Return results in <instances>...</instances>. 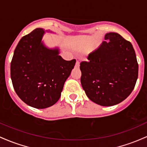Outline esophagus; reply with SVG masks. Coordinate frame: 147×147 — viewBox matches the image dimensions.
I'll use <instances>...</instances> for the list:
<instances>
[{"mask_svg":"<svg viewBox=\"0 0 147 147\" xmlns=\"http://www.w3.org/2000/svg\"><path fill=\"white\" fill-rule=\"evenodd\" d=\"M79 66H80V62H79V61L77 60V61H76V63L75 67H76V68H78Z\"/></svg>","mask_w":147,"mask_h":147,"instance_id":"esophagus-1","label":"esophagus"}]
</instances>
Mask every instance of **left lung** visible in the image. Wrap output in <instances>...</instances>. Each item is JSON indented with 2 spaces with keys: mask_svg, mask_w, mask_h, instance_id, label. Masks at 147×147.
I'll list each match as a JSON object with an SVG mask.
<instances>
[{
  "mask_svg": "<svg viewBox=\"0 0 147 147\" xmlns=\"http://www.w3.org/2000/svg\"><path fill=\"white\" fill-rule=\"evenodd\" d=\"M105 39L82 62L80 82L92 101L102 106L121 103L134 89L138 64L131 43L116 32L105 34Z\"/></svg>",
  "mask_w": 147,
  "mask_h": 147,
  "instance_id": "obj_1",
  "label": "left lung"
}]
</instances>
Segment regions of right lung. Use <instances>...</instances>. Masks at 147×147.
<instances>
[{
  "label": "right lung",
  "instance_id": "obj_1",
  "mask_svg": "<svg viewBox=\"0 0 147 147\" xmlns=\"http://www.w3.org/2000/svg\"><path fill=\"white\" fill-rule=\"evenodd\" d=\"M44 34V29L36 28L21 38L10 66L16 94L26 104L37 109L52 106L59 100L76 64L75 59L64 60L59 55L58 48L46 47L42 41Z\"/></svg>",
  "mask_w": 147,
  "mask_h": 147
}]
</instances>
